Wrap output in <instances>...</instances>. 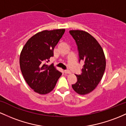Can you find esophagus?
<instances>
[{
	"mask_svg": "<svg viewBox=\"0 0 126 126\" xmlns=\"http://www.w3.org/2000/svg\"><path fill=\"white\" fill-rule=\"evenodd\" d=\"M64 73H65V74H71V72L70 70H64Z\"/></svg>",
	"mask_w": 126,
	"mask_h": 126,
	"instance_id": "obj_1",
	"label": "esophagus"
}]
</instances>
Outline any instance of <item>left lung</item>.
Returning a JSON list of instances; mask_svg holds the SVG:
<instances>
[{
	"instance_id": "obj_1",
	"label": "left lung",
	"mask_w": 126,
	"mask_h": 126,
	"mask_svg": "<svg viewBox=\"0 0 126 126\" xmlns=\"http://www.w3.org/2000/svg\"><path fill=\"white\" fill-rule=\"evenodd\" d=\"M78 48L79 62H84L80 74H76L77 81L72 87L79 94H88L97 86L106 67L104 52L97 41L88 32L82 30H70Z\"/></svg>"
}]
</instances>
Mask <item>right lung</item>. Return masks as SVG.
Instances as JSON below:
<instances>
[{
    "label": "right lung",
    "instance_id": "1",
    "mask_svg": "<svg viewBox=\"0 0 126 126\" xmlns=\"http://www.w3.org/2000/svg\"><path fill=\"white\" fill-rule=\"evenodd\" d=\"M65 29L44 30L32 36L22 48L19 65L25 81L35 92L47 94L54 89L62 73L46 63L53 56V49Z\"/></svg>",
    "mask_w": 126,
    "mask_h": 126
}]
</instances>
